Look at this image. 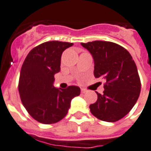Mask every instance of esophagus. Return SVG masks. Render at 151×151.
<instances>
[{
	"mask_svg": "<svg viewBox=\"0 0 151 151\" xmlns=\"http://www.w3.org/2000/svg\"><path fill=\"white\" fill-rule=\"evenodd\" d=\"M87 92V90L86 89H84V88H81V93L84 94V93Z\"/></svg>",
	"mask_w": 151,
	"mask_h": 151,
	"instance_id": "1",
	"label": "esophagus"
}]
</instances>
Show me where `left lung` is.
<instances>
[{"instance_id": "left-lung-1", "label": "left lung", "mask_w": 151, "mask_h": 151, "mask_svg": "<svg viewBox=\"0 0 151 151\" xmlns=\"http://www.w3.org/2000/svg\"><path fill=\"white\" fill-rule=\"evenodd\" d=\"M81 46L94 59L95 78L105 79V90L96 92V102L90 105L91 112L99 119L114 122L129 112L139 96L141 83L130 53L118 44L94 41Z\"/></svg>"}]
</instances>
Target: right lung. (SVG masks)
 Here are the masks:
<instances>
[{"instance_id": "right-lung-1", "label": "right lung", "mask_w": 151, "mask_h": 151, "mask_svg": "<svg viewBox=\"0 0 151 151\" xmlns=\"http://www.w3.org/2000/svg\"><path fill=\"white\" fill-rule=\"evenodd\" d=\"M72 42L49 41L35 46L29 52L21 69L18 91L24 107L38 122L52 124L66 116L70 101L81 89L53 86L54 74L60 70L62 53Z\"/></svg>"}]
</instances>
